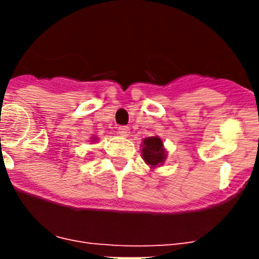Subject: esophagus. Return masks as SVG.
Segmentation results:
<instances>
[{
    "instance_id": "esophagus-1",
    "label": "esophagus",
    "mask_w": 259,
    "mask_h": 259,
    "mask_svg": "<svg viewBox=\"0 0 259 259\" xmlns=\"http://www.w3.org/2000/svg\"><path fill=\"white\" fill-rule=\"evenodd\" d=\"M118 134L120 136H128L130 135V127H127V125H120V127H118Z\"/></svg>"
}]
</instances>
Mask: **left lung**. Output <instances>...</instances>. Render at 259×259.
I'll return each mask as SVG.
<instances>
[{
    "mask_svg": "<svg viewBox=\"0 0 259 259\" xmlns=\"http://www.w3.org/2000/svg\"><path fill=\"white\" fill-rule=\"evenodd\" d=\"M143 158L146 164H149L152 168H155L157 166L163 164L166 161V150L163 148V141L158 136H152L144 139L143 144Z\"/></svg>",
    "mask_w": 259,
    "mask_h": 259,
    "instance_id": "1",
    "label": "left lung"
}]
</instances>
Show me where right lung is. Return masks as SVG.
<instances>
[{"label":"right lung","instance_id":"right-lung-1","mask_svg":"<svg viewBox=\"0 0 259 259\" xmlns=\"http://www.w3.org/2000/svg\"><path fill=\"white\" fill-rule=\"evenodd\" d=\"M93 139H95V140H96V137H93Z\"/></svg>","mask_w":259,"mask_h":259}]
</instances>
